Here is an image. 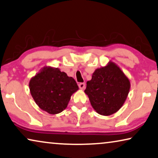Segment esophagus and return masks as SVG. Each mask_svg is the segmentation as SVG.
Instances as JSON below:
<instances>
[{"label":"esophagus","mask_w":158,"mask_h":158,"mask_svg":"<svg viewBox=\"0 0 158 158\" xmlns=\"http://www.w3.org/2000/svg\"><path fill=\"white\" fill-rule=\"evenodd\" d=\"M85 86H86V85H85V83H79V89H85Z\"/></svg>","instance_id":"1"}]
</instances>
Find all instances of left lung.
Wrapping results in <instances>:
<instances>
[{"mask_svg": "<svg viewBox=\"0 0 158 158\" xmlns=\"http://www.w3.org/2000/svg\"><path fill=\"white\" fill-rule=\"evenodd\" d=\"M130 81L114 63L97 69L84 91L98 114L109 116L121 109L130 89Z\"/></svg>", "mask_w": 158, "mask_h": 158, "instance_id": "1", "label": "left lung"}]
</instances>
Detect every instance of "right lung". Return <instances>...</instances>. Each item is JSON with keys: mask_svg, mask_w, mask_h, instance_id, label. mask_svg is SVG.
I'll use <instances>...</instances> for the list:
<instances>
[{"mask_svg": "<svg viewBox=\"0 0 158 158\" xmlns=\"http://www.w3.org/2000/svg\"><path fill=\"white\" fill-rule=\"evenodd\" d=\"M35 102L50 114L62 112L67 106L72 94L79 89L77 82L64 72L44 67L32 78L29 84Z\"/></svg>", "mask_w": 158, "mask_h": 158, "instance_id": "right-lung-1", "label": "right lung"}]
</instances>
